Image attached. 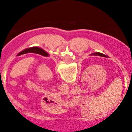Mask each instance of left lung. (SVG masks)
<instances>
[{"instance_id":"8db88e82","label":"left lung","mask_w":132,"mask_h":132,"mask_svg":"<svg viewBox=\"0 0 132 132\" xmlns=\"http://www.w3.org/2000/svg\"><path fill=\"white\" fill-rule=\"evenodd\" d=\"M29 53L39 54V55H41L42 56H45V57L49 56V54L47 52H46L44 50H43L41 48L37 47V46H33V47L26 48V49L22 51L21 52H20L18 54V56L21 55H23V54Z\"/></svg>"}]
</instances>
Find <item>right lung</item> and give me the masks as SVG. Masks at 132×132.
<instances>
[{"mask_svg":"<svg viewBox=\"0 0 132 132\" xmlns=\"http://www.w3.org/2000/svg\"><path fill=\"white\" fill-rule=\"evenodd\" d=\"M91 55H96V56H101V57H108V56L104 55V54L101 53H98V52H96V53H93L90 54Z\"/></svg>","mask_w":132,"mask_h":132,"instance_id":"obj_1","label":"right lung"}]
</instances>
